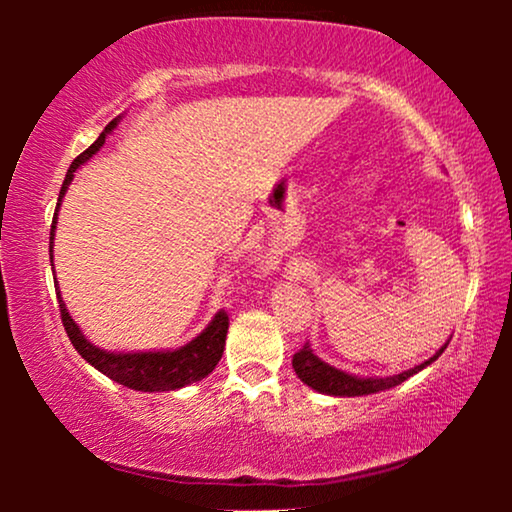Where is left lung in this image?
Instances as JSON below:
<instances>
[{"instance_id": "left-lung-1", "label": "left lung", "mask_w": 512, "mask_h": 512, "mask_svg": "<svg viewBox=\"0 0 512 512\" xmlns=\"http://www.w3.org/2000/svg\"><path fill=\"white\" fill-rule=\"evenodd\" d=\"M450 342V340H447ZM447 342L443 347L438 349L436 354L431 356L429 361H424L422 366H415L412 370H405L401 375H391V377H354V375H347L342 373V370L328 366L317 356L312 354L310 345H305L298 349L296 354H293V370H296V375L303 380L307 387L321 391V394H331V396H366V394H377V391H384V389H391L396 387V384H401L408 380L410 375L419 373V370L429 366L438 359L440 354L445 352Z\"/></svg>"}]
</instances>
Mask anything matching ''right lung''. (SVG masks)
<instances>
[{
	"mask_svg": "<svg viewBox=\"0 0 512 512\" xmlns=\"http://www.w3.org/2000/svg\"><path fill=\"white\" fill-rule=\"evenodd\" d=\"M116 121H111L100 137H97L95 144H90L81 156L74 158L72 167L67 170V177L62 181L60 188V198H58V207L62 195H65L67 186L72 184V177L76 172V167L93 156L95 151H100V146L104 144V137L107 132L114 130ZM58 212V209H55ZM53 233H55V216H53V226H51V251H53ZM58 303H60V319L62 326L72 340V345L76 352H79L83 359H86L90 366H95L100 373H104L111 380L123 384V387L137 389V391H172V389H181L186 384L198 382L202 377H207L219 363L223 347H226V333H228V312L221 310L216 317L212 319L205 331H202L198 338L188 342L181 349H174V352H137V354H114V352H104V349H97L90 345V342L83 338V333L79 331V326L74 324V319L69 317L65 303L60 300L58 293Z\"/></svg>",
	"mask_w": 512,
	"mask_h": 512,
	"instance_id": "right-lung-1",
	"label": "right lung"
}]
</instances>
